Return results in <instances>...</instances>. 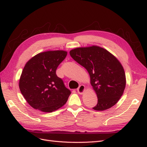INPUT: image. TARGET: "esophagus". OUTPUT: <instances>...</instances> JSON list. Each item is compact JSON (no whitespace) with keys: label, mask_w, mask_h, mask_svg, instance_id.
Listing matches in <instances>:
<instances>
[{"label":"esophagus","mask_w":147,"mask_h":147,"mask_svg":"<svg viewBox=\"0 0 147 147\" xmlns=\"http://www.w3.org/2000/svg\"><path fill=\"white\" fill-rule=\"evenodd\" d=\"M78 93L80 94H84V93L85 92V86H84V85L81 84L80 85V86H79V88H78Z\"/></svg>","instance_id":"34e87169"}]
</instances>
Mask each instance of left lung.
Instances as JSON below:
<instances>
[{"mask_svg":"<svg viewBox=\"0 0 147 147\" xmlns=\"http://www.w3.org/2000/svg\"><path fill=\"white\" fill-rule=\"evenodd\" d=\"M69 54L90 74V84L98 98L93 110L104 111L117 104L127 83L123 67L117 58L107 49L94 45L74 48Z\"/></svg>","mask_w":147,"mask_h":147,"instance_id":"left-lung-1","label":"left lung"}]
</instances>
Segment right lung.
I'll return each mask as SVG.
<instances>
[{"instance_id": "add662e5", "label": "right lung", "mask_w": 147, "mask_h": 147, "mask_svg": "<svg viewBox=\"0 0 147 147\" xmlns=\"http://www.w3.org/2000/svg\"><path fill=\"white\" fill-rule=\"evenodd\" d=\"M67 54L63 50L45 51L33 56L25 64L19 86L33 108L51 113L66 104L71 91L57 76L56 71Z\"/></svg>"}]
</instances>
